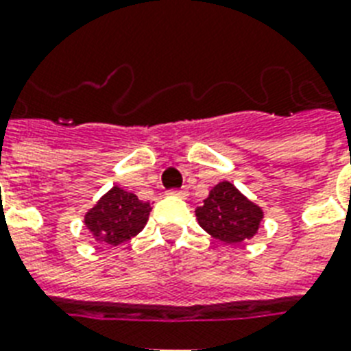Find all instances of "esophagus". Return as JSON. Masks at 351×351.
I'll list each match as a JSON object with an SVG mask.
<instances>
[{"label": "esophagus", "instance_id": "esophagus-1", "mask_svg": "<svg viewBox=\"0 0 351 351\" xmlns=\"http://www.w3.org/2000/svg\"><path fill=\"white\" fill-rule=\"evenodd\" d=\"M169 195H173V197H176V198H186L187 191L186 189H173V191H169Z\"/></svg>", "mask_w": 351, "mask_h": 351}]
</instances>
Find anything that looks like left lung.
I'll use <instances>...</instances> for the list:
<instances>
[{
	"label": "left lung",
	"instance_id": "left-lung-1",
	"mask_svg": "<svg viewBox=\"0 0 351 351\" xmlns=\"http://www.w3.org/2000/svg\"><path fill=\"white\" fill-rule=\"evenodd\" d=\"M198 226L224 244H242L258 233L264 219L261 206L251 202L231 182H219L195 211Z\"/></svg>",
	"mask_w": 351,
	"mask_h": 351
}]
</instances>
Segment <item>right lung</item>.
I'll list each match as a JSON object with an SVG mask.
<instances>
[{
    "label": "right lung",
    "mask_w": 351,
    "mask_h": 351,
    "mask_svg": "<svg viewBox=\"0 0 351 351\" xmlns=\"http://www.w3.org/2000/svg\"><path fill=\"white\" fill-rule=\"evenodd\" d=\"M151 202H143L131 191L112 186L100 200L87 209L84 224L96 242L120 245L145 228Z\"/></svg>",
    "instance_id": "1"
}]
</instances>
